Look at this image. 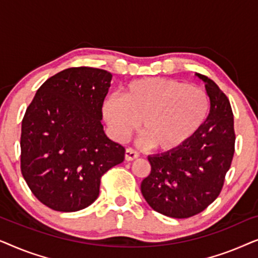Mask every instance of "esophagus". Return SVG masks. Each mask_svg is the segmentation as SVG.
<instances>
[{"label":"esophagus","mask_w":258,"mask_h":258,"mask_svg":"<svg viewBox=\"0 0 258 258\" xmlns=\"http://www.w3.org/2000/svg\"><path fill=\"white\" fill-rule=\"evenodd\" d=\"M140 156V154L137 153L135 149H133V148H126L125 149V153H124V158L126 161H133L135 160Z\"/></svg>","instance_id":"34e87169"}]
</instances>
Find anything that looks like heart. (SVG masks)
Listing matches in <instances>:
<instances>
[{
	"mask_svg": "<svg viewBox=\"0 0 258 258\" xmlns=\"http://www.w3.org/2000/svg\"><path fill=\"white\" fill-rule=\"evenodd\" d=\"M102 112L117 140L126 139L141 122V135L151 149L172 151L207 122L210 98L200 88L155 77L130 83L122 97H107Z\"/></svg>",
	"mask_w": 258,
	"mask_h": 258,
	"instance_id": "heart-1",
	"label": "heart"
}]
</instances>
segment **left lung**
<instances>
[{
	"mask_svg": "<svg viewBox=\"0 0 258 258\" xmlns=\"http://www.w3.org/2000/svg\"><path fill=\"white\" fill-rule=\"evenodd\" d=\"M196 75L206 83L210 98L207 122L177 149L148 157L151 171L141 184L148 204L174 218L202 213L217 199L235 153L230 102L213 80Z\"/></svg>",
	"mask_w": 258,
	"mask_h": 258,
	"instance_id": "left-lung-1",
	"label": "left lung"
}]
</instances>
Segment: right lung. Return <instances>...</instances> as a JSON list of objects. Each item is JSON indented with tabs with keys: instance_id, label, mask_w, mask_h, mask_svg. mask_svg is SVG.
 Returning <instances> with one entry per match:
<instances>
[{
	"instance_id": "right-lung-1",
	"label": "right lung",
	"mask_w": 258,
	"mask_h": 258,
	"mask_svg": "<svg viewBox=\"0 0 258 258\" xmlns=\"http://www.w3.org/2000/svg\"><path fill=\"white\" fill-rule=\"evenodd\" d=\"M112 75L76 67L40 87L21 129V171L35 197L62 213L84 209L101 177L122 163L125 149L104 134L102 105Z\"/></svg>"
}]
</instances>
